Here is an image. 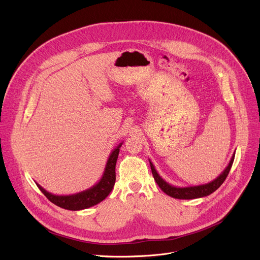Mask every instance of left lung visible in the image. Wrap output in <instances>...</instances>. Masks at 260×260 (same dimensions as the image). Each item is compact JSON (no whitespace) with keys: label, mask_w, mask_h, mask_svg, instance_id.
Here are the masks:
<instances>
[{"label":"left lung","mask_w":260,"mask_h":260,"mask_svg":"<svg viewBox=\"0 0 260 260\" xmlns=\"http://www.w3.org/2000/svg\"><path fill=\"white\" fill-rule=\"evenodd\" d=\"M234 158H235V153L233 154L226 168L223 171H222L220 176L217 177L214 181L206 183V184L196 185V186H187V187H176V186H174V185H170L165 180L160 178V176L157 174V171L155 170V168H154V166H153V164H152L150 159H149V163H150L153 178H154L156 184L158 185L160 189H162L166 194H168L172 198H175V199L189 200V199H197V198L206 197L208 194L213 193L215 190H217L221 186L222 183L225 181V179L229 175V172L232 168Z\"/></svg>","instance_id":"left-lung-1"}]
</instances>
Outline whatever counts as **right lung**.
I'll use <instances>...</instances> for the list:
<instances>
[{
  "mask_svg": "<svg viewBox=\"0 0 260 260\" xmlns=\"http://www.w3.org/2000/svg\"><path fill=\"white\" fill-rule=\"evenodd\" d=\"M121 145L122 143H120L110 153L102 179L89 189L69 196H58L46 191L38 183H36L37 186L39 187L42 193H44V196L52 203L59 207L69 209V211H80V209L89 208L101 203L112 191V188L115 184V166L119 153V148L121 147Z\"/></svg>",
  "mask_w": 260,
  "mask_h": 260,
  "instance_id": "obj_1",
  "label": "right lung"
}]
</instances>
